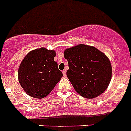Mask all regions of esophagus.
<instances>
[{
    "instance_id": "obj_1",
    "label": "esophagus",
    "mask_w": 131,
    "mask_h": 131,
    "mask_svg": "<svg viewBox=\"0 0 131 131\" xmlns=\"http://www.w3.org/2000/svg\"><path fill=\"white\" fill-rule=\"evenodd\" d=\"M62 73H63V75L64 77H66V70H63V71H62Z\"/></svg>"
}]
</instances>
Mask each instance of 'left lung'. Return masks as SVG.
Instances as JSON below:
<instances>
[{"mask_svg": "<svg viewBox=\"0 0 131 131\" xmlns=\"http://www.w3.org/2000/svg\"><path fill=\"white\" fill-rule=\"evenodd\" d=\"M69 69L67 77L82 97L92 99L106 90L112 79V65L97 48L79 44L64 51Z\"/></svg>", "mask_w": 131, "mask_h": 131, "instance_id": "obj_1", "label": "left lung"}]
</instances>
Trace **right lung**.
I'll use <instances>...</instances> for the list:
<instances>
[{
  "label": "right lung",
  "instance_id": "add662e5",
  "mask_svg": "<svg viewBox=\"0 0 131 131\" xmlns=\"http://www.w3.org/2000/svg\"><path fill=\"white\" fill-rule=\"evenodd\" d=\"M56 52L45 48L35 49L27 54L18 69L20 85L30 97L42 99L54 88L63 73L54 61Z\"/></svg>",
  "mask_w": 131,
  "mask_h": 131
}]
</instances>
